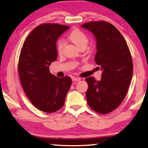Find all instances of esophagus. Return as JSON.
Instances as JSON below:
<instances>
[{
  "mask_svg": "<svg viewBox=\"0 0 148 148\" xmlns=\"http://www.w3.org/2000/svg\"><path fill=\"white\" fill-rule=\"evenodd\" d=\"M72 81L73 82H79L80 81V79H81V78L80 77H73L72 78Z\"/></svg>",
  "mask_w": 148,
  "mask_h": 148,
  "instance_id": "1",
  "label": "esophagus"
}]
</instances>
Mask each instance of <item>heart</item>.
Segmentation results:
<instances>
[{
  "label": "heart",
  "mask_w": 148,
  "mask_h": 148,
  "mask_svg": "<svg viewBox=\"0 0 148 148\" xmlns=\"http://www.w3.org/2000/svg\"><path fill=\"white\" fill-rule=\"evenodd\" d=\"M68 38L70 41H72L79 48L82 47H86L88 44V38L84 32L82 31L79 29H74L69 34ZM64 46H65V42L63 39L58 40L57 43H56V50L58 53H62Z\"/></svg>",
  "instance_id": "b5f03b06"
}]
</instances>
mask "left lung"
Listing matches in <instances>:
<instances>
[{
  "instance_id": "obj_1",
  "label": "left lung",
  "mask_w": 148,
  "mask_h": 148,
  "mask_svg": "<svg viewBox=\"0 0 148 148\" xmlns=\"http://www.w3.org/2000/svg\"><path fill=\"white\" fill-rule=\"evenodd\" d=\"M82 27L95 35L97 48L95 61L103 71L100 81L92 76L85 79L87 103L98 113H109L120 106L127 95L133 71L130 51L122 35L111 23L92 21Z\"/></svg>"
}]
</instances>
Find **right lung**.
Here are the masks:
<instances>
[{
  "label": "right lung",
  "mask_w": 148,
  "mask_h": 148,
  "mask_svg": "<svg viewBox=\"0 0 148 148\" xmlns=\"http://www.w3.org/2000/svg\"><path fill=\"white\" fill-rule=\"evenodd\" d=\"M69 28L53 23L37 26L26 37L18 59V72L26 95L37 109L48 113L63 106L72 83L69 76L60 78L49 71L58 58L57 39Z\"/></svg>",
  "instance_id": "1"
}]
</instances>
